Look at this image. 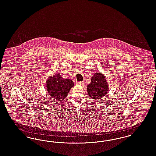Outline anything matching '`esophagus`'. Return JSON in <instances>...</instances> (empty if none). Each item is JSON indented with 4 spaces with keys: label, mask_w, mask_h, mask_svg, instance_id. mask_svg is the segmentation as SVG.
Wrapping results in <instances>:
<instances>
[{
    "label": "esophagus",
    "mask_w": 156,
    "mask_h": 156,
    "mask_svg": "<svg viewBox=\"0 0 156 156\" xmlns=\"http://www.w3.org/2000/svg\"><path fill=\"white\" fill-rule=\"evenodd\" d=\"M76 84H77V85L83 86V85H85V83H84V82L81 81V82H76Z\"/></svg>",
    "instance_id": "1"
}]
</instances>
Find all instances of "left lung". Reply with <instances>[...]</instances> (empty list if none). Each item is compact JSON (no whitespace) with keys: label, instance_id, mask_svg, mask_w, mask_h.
Returning <instances> with one entry per match:
<instances>
[{"label":"left lung","instance_id":"1","mask_svg":"<svg viewBox=\"0 0 156 156\" xmlns=\"http://www.w3.org/2000/svg\"><path fill=\"white\" fill-rule=\"evenodd\" d=\"M108 86L105 76L100 73H95L91 77V83L87 85L88 94L93 99H101L108 93Z\"/></svg>","mask_w":156,"mask_h":156}]
</instances>
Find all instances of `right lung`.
Listing matches in <instances>:
<instances>
[{
  "mask_svg": "<svg viewBox=\"0 0 156 156\" xmlns=\"http://www.w3.org/2000/svg\"><path fill=\"white\" fill-rule=\"evenodd\" d=\"M74 86V83L71 80L62 78L58 73L49 77L46 82L48 94L59 101L65 100L69 91Z\"/></svg>",
  "mask_w": 156,
  "mask_h": 156,
  "instance_id": "obj_1",
  "label": "right lung"
}]
</instances>
